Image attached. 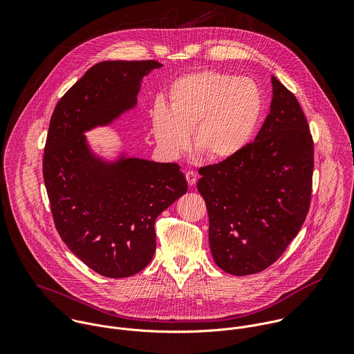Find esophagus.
Instances as JSON below:
<instances>
[{
    "label": "esophagus",
    "instance_id": "obj_1",
    "mask_svg": "<svg viewBox=\"0 0 354 354\" xmlns=\"http://www.w3.org/2000/svg\"><path fill=\"white\" fill-rule=\"evenodd\" d=\"M185 176H186V180H187V183H189L190 186H193V185L197 182V175H196V172H193V171H187V172L185 174Z\"/></svg>",
    "mask_w": 354,
    "mask_h": 354
}]
</instances>
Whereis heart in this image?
<instances>
[{
	"mask_svg": "<svg viewBox=\"0 0 354 354\" xmlns=\"http://www.w3.org/2000/svg\"><path fill=\"white\" fill-rule=\"evenodd\" d=\"M263 112L262 91L250 78L218 71H197L176 78L165 106L151 115L153 134L171 156L189 145L207 161H227L254 138Z\"/></svg>",
	"mask_w": 354,
	"mask_h": 354,
	"instance_id": "heart-1",
	"label": "heart"
}]
</instances>
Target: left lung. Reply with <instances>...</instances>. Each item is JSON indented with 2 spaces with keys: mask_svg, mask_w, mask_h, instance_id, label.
I'll list each match as a JSON object with an SVG mask.
<instances>
[{
  "mask_svg": "<svg viewBox=\"0 0 354 354\" xmlns=\"http://www.w3.org/2000/svg\"><path fill=\"white\" fill-rule=\"evenodd\" d=\"M270 113L236 157L201 167L197 190L209 213L214 262L234 276L273 265L311 205L314 140L295 95L272 77Z\"/></svg>",
  "mask_w": 354,
  "mask_h": 354,
  "instance_id": "left-lung-1",
  "label": "left lung"
}]
</instances>
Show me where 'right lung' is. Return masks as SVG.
I'll return each mask as SVG.
<instances>
[{"instance_id": "right-lung-1", "label": "right lung", "mask_w": 354, "mask_h": 354, "mask_svg": "<svg viewBox=\"0 0 354 354\" xmlns=\"http://www.w3.org/2000/svg\"><path fill=\"white\" fill-rule=\"evenodd\" d=\"M156 60L102 62L57 102L43 154V179L56 230L93 272L122 279L141 272L156 252V220L187 190L178 164L95 158L84 131L111 123L137 102Z\"/></svg>"}]
</instances>
